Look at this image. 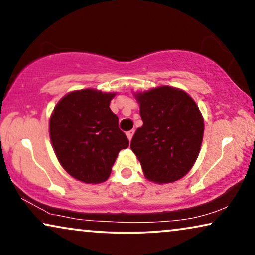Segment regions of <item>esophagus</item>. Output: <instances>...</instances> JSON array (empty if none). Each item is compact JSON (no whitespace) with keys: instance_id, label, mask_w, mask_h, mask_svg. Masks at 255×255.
I'll return each instance as SVG.
<instances>
[{"instance_id":"esophagus-1","label":"esophagus","mask_w":255,"mask_h":255,"mask_svg":"<svg viewBox=\"0 0 255 255\" xmlns=\"http://www.w3.org/2000/svg\"><path fill=\"white\" fill-rule=\"evenodd\" d=\"M133 133H134V131H133V130H131V131H128V132H127V137H128V140H130V141H131L132 137H133Z\"/></svg>"}]
</instances>
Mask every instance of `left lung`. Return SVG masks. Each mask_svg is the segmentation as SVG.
Instances as JSON below:
<instances>
[{"label":"left lung","mask_w":255,"mask_h":255,"mask_svg":"<svg viewBox=\"0 0 255 255\" xmlns=\"http://www.w3.org/2000/svg\"><path fill=\"white\" fill-rule=\"evenodd\" d=\"M142 125L131 140L147 180L163 184L182 179L200 153L204 121L197 104L182 89L160 86L134 93Z\"/></svg>","instance_id":"obj_1"}]
</instances>
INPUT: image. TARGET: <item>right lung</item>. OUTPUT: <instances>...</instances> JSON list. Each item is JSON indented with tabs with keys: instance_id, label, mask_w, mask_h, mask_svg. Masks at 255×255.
<instances>
[{
	"instance_id": "right-lung-1",
	"label": "right lung",
	"mask_w": 255,
	"mask_h": 255,
	"mask_svg": "<svg viewBox=\"0 0 255 255\" xmlns=\"http://www.w3.org/2000/svg\"><path fill=\"white\" fill-rule=\"evenodd\" d=\"M116 93L87 88L68 93L50 117V138L66 172L85 183H101L110 176L121 149L128 140L110 109Z\"/></svg>"
}]
</instances>
